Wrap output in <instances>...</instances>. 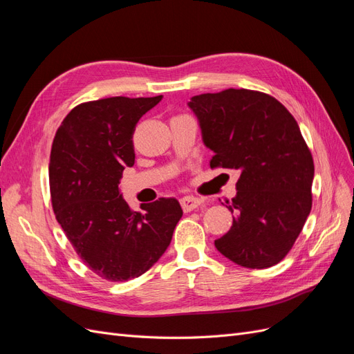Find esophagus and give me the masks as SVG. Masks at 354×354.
Listing matches in <instances>:
<instances>
[{
  "instance_id": "34e87169",
  "label": "esophagus",
  "mask_w": 354,
  "mask_h": 354,
  "mask_svg": "<svg viewBox=\"0 0 354 354\" xmlns=\"http://www.w3.org/2000/svg\"><path fill=\"white\" fill-rule=\"evenodd\" d=\"M180 203H181V208H183L186 212H189V211H194L198 207H201L203 201L199 198H195V196H185L180 199Z\"/></svg>"
}]
</instances>
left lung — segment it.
Wrapping results in <instances>:
<instances>
[{
	"mask_svg": "<svg viewBox=\"0 0 354 354\" xmlns=\"http://www.w3.org/2000/svg\"><path fill=\"white\" fill-rule=\"evenodd\" d=\"M189 108L214 152L209 167L241 173L233 224L216 248L248 269L277 264L312 209L315 164L297 121L272 95L245 88L195 95Z\"/></svg>",
	"mask_w": 354,
	"mask_h": 354,
	"instance_id": "left-lung-1",
	"label": "left lung"
}]
</instances>
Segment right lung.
Here are the masks:
<instances>
[{
    "label": "right lung",
    "mask_w": 354,
    "mask_h": 354,
    "mask_svg": "<svg viewBox=\"0 0 354 354\" xmlns=\"http://www.w3.org/2000/svg\"><path fill=\"white\" fill-rule=\"evenodd\" d=\"M162 95L81 103L66 115L51 146L50 194L55 216L80 259L111 282L142 276L162 257L183 216L174 198L130 208L120 192L134 165L138 120Z\"/></svg>",
    "instance_id": "right-lung-1"
}]
</instances>
